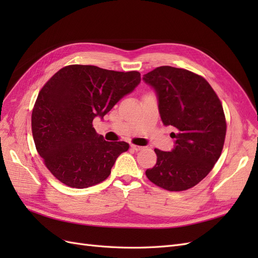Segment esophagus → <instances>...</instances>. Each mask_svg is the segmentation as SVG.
<instances>
[{
	"label": "esophagus",
	"instance_id": "obj_1",
	"mask_svg": "<svg viewBox=\"0 0 258 258\" xmlns=\"http://www.w3.org/2000/svg\"><path fill=\"white\" fill-rule=\"evenodd\" d=\"M131 148H132V150L139 152V151H142L144 147L143 146H139V145H135V144H131Z\"/></svg>",
	"mask_w": 258,
	"mask_h": 258
}]
</instances>
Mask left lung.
I'll return each mask as SVG.
<instances>
[{"label":"left lung","instance_id":"1","mask_svg":"<svg viewBox=\"0 0 258 258\" xmlns=\"http://www.w3.org/2000/svg\"><path fill=\"white\" fill-rule=\"evenodd\" d=\"M155 90L165 126L177 132L170 152L155 148L157 162L146 176L163 189L181 191L204 179L220 158L226 120L220 99L210 84L184 69L163 66L143 75Z\"/></svg>","mask_w":258,"mask_h":258}]
</instances>
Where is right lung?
Wrapping results in <instances>:
<instances>
[{
	"label": "right lung",
	"instance_id": "add662e5",
	"mask_svg": "<svg viewBox=\"0 0 258 258\" xmlns=\"http://www.w3.org/2000/svg\"><path fill=\"white\" fill-rule=\"evenodd\" d=\"M141 82L137 71L95 66L62 68L44 85L32 112V135L45 166L61 183L86 188L103 182L126 142H107L92 120L103 116Z\"/></svg>",
	"mask_w": 258,
	"mask_h": 258
}]
</instances>
